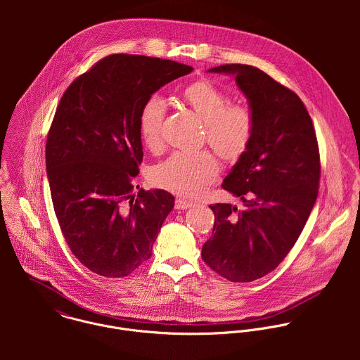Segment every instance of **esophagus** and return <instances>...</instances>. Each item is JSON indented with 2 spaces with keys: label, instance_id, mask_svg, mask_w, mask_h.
I'll use <instances>...</instances> for the list:
<instances>
[{
  "label": "esophagus",
  "instance_id": "34e87169",
  "mask_svg": "<svg viewBox=\"0 0 360 360\" xmlns=\"http://www.w3.org/2000/svg\"><path fill=\"white\" fill-rule=\"evenodd\" d=\"M194 205L195 204H193L191 201H187L184 198H176V202H174L176 209H188V207H193Z\"/></svg>",
  "mask_w": 360,
  "mask_h": 360
}]
</instances>
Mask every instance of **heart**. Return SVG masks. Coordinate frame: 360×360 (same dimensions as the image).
Here are the masks:
<instances>
[{
    "label": "heart",
    "instance_id": "1",
    "mask_svg": "<svg viewBox=\"0 0 360 360\" xmlns=\"http://www.w3.org/2000/svg\"><path fill=\"white\" fill-rule=\"evenodd\" d=\"M181 97L204 120L207 144L226 162H237L247 153L254 136L252 113L240 105H229L227 96L212 82L201 79L188 84ZM166 103L151 96L140 110L139 131L143 144L153 153L162 148V126ZM217 174V162L209 151H177L153 172L158 187L183 197H195Z\"/></svg>",
    "mask_w": 360,
    "mask_h": 360
}]
</instances>
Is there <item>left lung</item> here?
<instances>
[{
	"mask_svg": "<svg viewBox=\"0 0 360 360\" xmlns=\"http://www.w3.org/2000/svg\"><path fill=\"white\" fill-rule=\"evenodd\" d=\"M209 72L236 77L255 129L221 184L243 207L209 206L214 224L202 259L221 277L248 283L273 271L301 236L319 191V146L301 98L263 70L230 63Z\"/></svg>",
	"mask_w": 360,
	"mask_h": 360,
	"instance_id": "left-lung-1",
	"label": "left lung"
}]
</instances>
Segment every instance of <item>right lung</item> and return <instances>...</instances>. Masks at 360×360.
I'll return each instance as SVG.
<instances>
[{
	"instance_id": "obj_1",
	"label": "right lung",
	"mask_w": 360,
	"mask_h": 360,
	"mask_svg": "<svg viewBox=\"0 0 360 360\" xmlns=\"http://www.w3.org/2000/svg\"><path fill=\"white\" fill-rule=\"evenodd\" d=\"M191 72L169 59L113 53L59 101L46 146L52 205L72 254L100 276L126 277L148 260L174 206L165 190L134 193L139 115L155 91Z\"/></svg>"
}]
</instances>
